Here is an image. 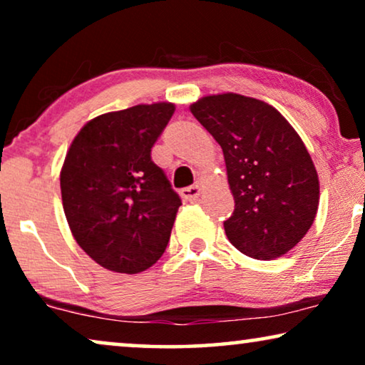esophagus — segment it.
<instances>
[{
	"label": "esophagus",
	"instance_id": "obj_1",
	"mask_svg": "<svg viewBox=\"0 0 365 365\" xmlns=\"http://www.w3.org/2000/svg\"><path fill=\"white\" fill-rule=\"evenodd\" d=\"M181 196L184 199H187V201H196V199L201 196V186H199V184H194V186L184 187L181 191Z\"/></svg>",
	"mask_w": 365,
	"mask_h": 365
}]
</instances>
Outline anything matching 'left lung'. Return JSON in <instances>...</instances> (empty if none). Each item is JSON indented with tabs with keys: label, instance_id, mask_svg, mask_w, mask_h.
<instances>
[{
	"label": "left lung",
	"instance_id": "left-lung-1",
	"mask_svg": "<svg viewBox=\"0 0 365 365\" xmlns=\"http://www.w3.org/2000/svg\"><path fill=\"white\" fill-rule=\"evenodd\" d=\"M191 113L222 148L234 196L229 241L262 261L291 251L319 206L317 171L296 129L271 104L234 93L204 96Z\"/></svg>",
	"mask_w": 365,
	"mask_h": 365
}]
</instances>
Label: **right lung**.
<instances>
[{"instance_id": "obj_1", "label": "right lung", "mask_w": 365, "mask_h": 365, "mask_svg": "<svg viewBox=\"0 0 365 365\" xmlns=\"http://www.w3.org/2000/svg\"><path fill=\"white\" fill-rule=\"evenodd\" d=\"M174 109L154 103L101 114L69 146L59 178L64 214L79 247L109 271L143 272L166 251L181 197L151 149Z\"/></svg>"}]
</instances>
